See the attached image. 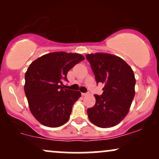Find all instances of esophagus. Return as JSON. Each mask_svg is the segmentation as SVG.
I'll return each mask as SVG.
<instances>
[{"label": "esophagus", "instance_id": "obj_1", "mask_svg": "<svg viewBox=\"0 0 159 159\" xmlns=\"http://www.w3.org/2000/svg\"><path fill=\"white\" fill-rule=\"evenodd\" d=\"M88 93H81V95H82V96H87V95Z\"/></svg>", "mask_w": 159, "mask_h": 159}]
</instances>
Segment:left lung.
Instances as JSON below:
<instances>
[{"instance_id":"obj_1","label":"left lung","mask_w":159,"mask_h":159,"mask_svg":"<svg viewBox=\"0 0 159 159\" xmlns=\"http://www.w3.org/2000/svg\"><path fill=\"white\" fill-rule=\"evenodd\" d=\"M98 83H102L101 96L94 95L96 104L87 109L92 123L100 128L117 125L125 117L134 98L135 78L133 70L120 57L107 53L86 55Z\"/></svg>"}]
</instances>
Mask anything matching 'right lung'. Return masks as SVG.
<instances>
[{"mask_svg":"<svg viewBox=\"0 0 159 159\" xmlns=\"http://www.w3.org/2000/svg\"><path fill=\"white\" fill-rule=\"evenodd\" d=\"M84 60L75 53L52 52L37 58L25 72V93L33 116L48 127L68 121L72 105L81 97L78 90L63 89V81L75 65Z\"/></svg>","mask_w":159,"mask_h":159,"instance_id":"1","label":"right lung"}]
</instances>
